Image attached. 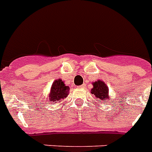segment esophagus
I'll return each mask as SVG.
<instances>
[{"instance_id":"obj_1","label":"esophagus","mask_w":152,"mask_h":152,"mask_svg":"<svg viewBox=\"0 0 152 152\" xmlns=\"http://www.w3.org/2000/svg\"><path fill=\"white\" fill-rule=\"evenodd\" d=\"M85 87H86V84H85V83H83V84L81 85V86H80V87H81V88H84Z\"/></svg>"}]
</instances>
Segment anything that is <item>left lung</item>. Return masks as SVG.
<instances>
[{"label": "left lung", "mask_w": 152, "mask_h": 152, "mask_svg": "<svg viewBox=\"0 0 152 152\" xmlns=\"http://www.w3.org/2000/svg\"><path fill=\"white\" fill-rule=\"evenodd\" d=\"M94 87L91 89V94L95 95L97 99L104 101V103L109 99L108 97V87L104 82L101 80L96 81L93 83ZM110 101V100H109Z\"/></svg>", "instance_id": "8db88e82"}]
</instances>
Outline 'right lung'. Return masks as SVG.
I'll return each instance as SVG.
<instances>
[{"label": "right lung", "mask_w": 152, "mask_h": 152, "mask_svg": "<svg viewBox=\"0 0 152 152\" xmlns=\"http://www.w3.org/2000/svg\"><path fill=\"white\" fill-rule=\"evenodd\" d=\"M69 87L65 86L61 79L55 80V82L53 83L52 87L50 89L49 101L53 103H55L57 101L64 99V97H66L69 94Z\"/></svg>", "instance_id": "obj_1"}]
</instances>
